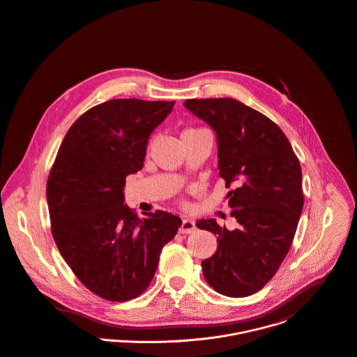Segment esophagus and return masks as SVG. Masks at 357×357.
<instances>
[{"instance_id": "esophagus-1", "label": "esophagus", "mask_w": 357, "mask_h": 357, "mask_svg": "<svg viewBox=\"0 0 357 357\" xmlns=\"http://www.w3.org/2000/svg\"><path fill=\"white\" fill-rule=\"evenodd\" d=\"M196 222L192 220V219H183L182 223H181V227H179V231L182 234H189V233H193L196 230Z\"/></svg>"}]
</instances>
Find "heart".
Wrapping results in <instances>:
<instances>
[{
    "instance_id": "obj_1",
    "label": "heart",
    "mask_w": 357,
    "mask_h": 357,
    "mask_svg": "<svg viewBox=\"0 0 357 357\" xmlns=\"http://www.w3.org/2000/svg\"><path fill=\"white\" fill-rule=\"evenodd\" d=\"M186 131H197V130H186ZM186 131H185V132H186Z\"/></svg>"
}]
</instances>
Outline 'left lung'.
<instances>
[{"label": "left lung", "instance_id": "1", "mask_svg": "<svg viewBox=\"0 0 357 357\" xmlns=\"http://www.w3.org/2000/svg\"><path fill=\"white\" fill-rule=\"evenodd\" d=\"M183 106L215 131L219 176L238 226L215 219L196 226L216 234L214 255L202 262L216 292L243 298L278 272L292 244L303 208L302 171L284 132L266 116L231 98L188 99Z\"/></svg>", "mask_w": 357, "mask_h": 357}]
</instances>
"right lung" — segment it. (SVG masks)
Masks as SVG:
<instances>
[{
  "mask_svg": "<svg viewBox=\"0 0 357 357\" xmlns=\"http://www.w3.org/2000/svg\"><path fill=\"white\" fill-rule=\"evenodd\" d=\"M175 102L113 99L85 112L68 131L47 183L54 240L77 279L123 302L149 287L162 247L182 220L124 204L126 178L142 169L150 134Z\"/></svg>",
  "mask_w": 357,
  "mask_h": 357,
  "instance_id": "right-lung-1",
  "label": "right lung"
}]
</instances>
